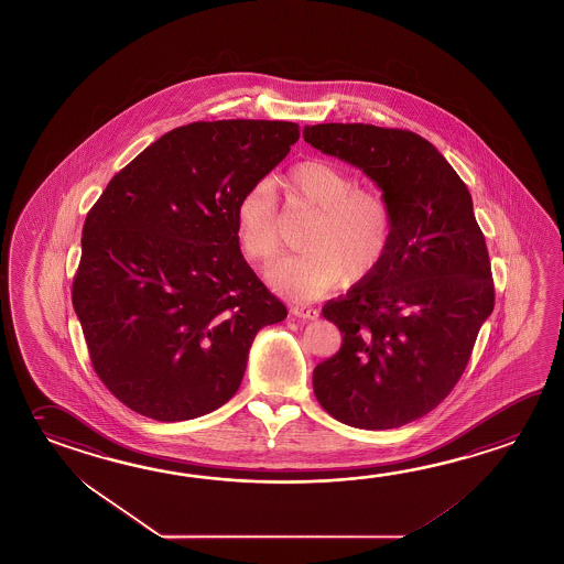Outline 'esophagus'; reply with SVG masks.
I'll use <instances>...</instances> for the list:
<instances>
[{
    "instance_id": "1",
    "label": "esophagus",
    "mask_w": 564,
    "mask_h": 564,
    "mask_svg": "<svg viewBox=\"0 0 564 564\" xmlns=\"http://www.w3.org/2000/svg\"><path fill=\"white\" fill-rule=\"evenodd\" d=\"M290 312L299 318H306V321H316L321 316V312L316 308H308V306H290Z\"/></svg>"
}]
</instances>
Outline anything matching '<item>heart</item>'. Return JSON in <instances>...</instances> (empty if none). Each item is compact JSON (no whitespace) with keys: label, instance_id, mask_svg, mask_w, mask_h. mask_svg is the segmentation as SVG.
<instances>
[{"label":"heart","instance_id":"heart-1","mask_svg":"<svg viewBox=\"0 0 564 564\" xmlns=\"http://www.w3.org/2000/svg\"><path fill=\"white\" fill-rule=\"evenodd\" d=\"M280 186L294 208L316 210L304 238L306 252L282 258L268 270L280 292L300 300H318L350 278L375 274L384 262L394 214L376 188H358L356 180L330 162L308 160L290 167ZM282 220L272 180H258L236 206V238L248 262L264 265L280 252Z\"/></svg>","mask_w":564,"mask_h":564}]
</instances>
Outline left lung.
I'll return each instance as SVG.
<instances>
[{"mask_svg": "<svg viewBox=\"0 0 564 564\" xmlns=\"http://www.w3.org/2000/svg\"><path fill=\"white\" fill-rule=\"evenodd\" d=\"M302 133L360 167L394 214L384 262L322 308L343 346L314 368V394L348 426L398 429L451 394L492 314L485 234L466 184L419 133L370 123H316Z\"/></svg>", "mask_w": 564, "mask_h": 564, "instance_id": "left-lung-1", "label": "left lung"}]
</instances>
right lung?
<instances>
[{"instance_id": "1", "label": "right lung", "mask_w": 564, "mask_h": 564, "mask_svg": "<svg viewBox=\"0 0 564 564\" xmlns=\"http://www.w3.org/2000/svg\"><path fill=\"white\" fill-rule=\"evenodd\" d=\"M299 138L294 122L182 126L88 212L72 302L96 375L128 409L160 422L220 409L258 330L286 318L243 260L236 206Z\"/></svg>"}]
</instances>
